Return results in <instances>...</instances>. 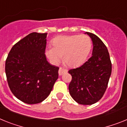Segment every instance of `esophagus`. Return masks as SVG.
Returning <instances> with one entry per match:
<instances>
[{"mask_svg": "<svg viewBox=\"0 0 127 127\" xmlns=\"http://www.w3.org/2000/svg\"><path fill=\"white\" fill-rule=\"evenodd\" d=\"M67 71H68V70L64 69V68H60L59 70V75H62L63 74H64L65 73H66Z\"/></svg>", "mask_w": 127, "mask_h": 127, "instance_id": "esophagus-1", "label": "esophagus"}]
</instances>
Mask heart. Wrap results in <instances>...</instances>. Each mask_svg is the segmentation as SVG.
Instances as JSON below:
<instances>
[{"label":"heart","mask_w":127,"mask_h":127,"mask_svg":"<svg viewBox=\"0 0 127 127\" xmlns=\"http://www.w3.org/2000/svg\"><path fill=\"white\" fill-rule=\"evenodd\" d=\"M53 48L46 54L53 63L58 64L64 57V62L70 67L80 66L86 60L92 48V41L86 34L61 36L52 40Z\"/></svg>","instance_id":"1"}]
</instances>
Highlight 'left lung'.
I'll return each instance as SVG.
<instances>
[{"mask_svg":"<svg viewBox=\"0 0 127 127\" xmlns=\"http://www.w3.org/2000/svg\"><path fill=\"white\" fill-rule=\"evenodd\" d=\"M93 44L92 56L68 73L72 77L69 91L73 100L82 105H92L102 98L107 88L112 64L106 46L97 36L86 32Z\"/></svg>","mask_w":127,"mask_h":127,"instance_id":"left-lung-1","label":"left lung"}]
</instances>
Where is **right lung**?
<instances>
[{
    "instance_id": "add662e5",
    "label": "right lung",
    "mask_w": 127,
    "mask_h": 127,
    "mask_svg": "<svg viewBox=\"0 0 127 127\" xmlns=\"http://www.w3.org/2000/svg\"><path fill=\"white\" fill-rule=\"evenodd\" d=\"M47 34H28L13 45L5 61V74L10 90L25 103L43 102L58 79L59 68L50 64L45 57Z\"/></svg>"
}]
</instances>
